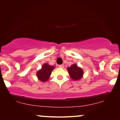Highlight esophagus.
<instances>
[{"label":"esophagus","instance_id":"1","mask_svg":"<svg viewBox=\"0 0 120 120\" xmlns=\"http://www.w3.org/2000/svg\"><path fill=\"white\" fill-rule=\"evenodd\" d=\"M64 67V64H61V65H59V68H63Z\"/></svg>","mask_w":120,"mask_h":120}]
</instances>
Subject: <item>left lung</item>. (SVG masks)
<instances>
[{
  "label": "left lung",
  "instance_id": "1",
  "mask_svg": "<svg viewBox=\"0 0 120 120\" xmlns=\"http://www.w3.org/2000/svg\"><path fill=\"white\" fill-rule=\"evenodd\" d=\"M68 70L70 77L73 80H78L82 78L83 72L82 68H79L76 64L72 65L68 68Z\"/></svg>",
  "mask_w": 120,
  "mask_h": 120
}]
</instances>
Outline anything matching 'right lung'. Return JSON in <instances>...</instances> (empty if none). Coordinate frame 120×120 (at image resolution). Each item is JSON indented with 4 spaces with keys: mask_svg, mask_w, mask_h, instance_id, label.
I'll return each instance as SVG.
<instances>
[{
    "mask_svg": "<svg viewBox=\"0 0 120 120\" xmlns=\"http://www.w3.org/2000/svg\"><path fill=\"white\" fill-rule=\"evenodd\" d=\"M54 68V66H50L47 64H45L43 65L41 69L37 72V76L40 81L42 82H45L49 79L52 73V71Z\"/></svg>",
    "mask_w": 120,
    "mask_h": 120,
    "instance_id": "add662e5",
    "label": "right lung"
}]
</instances>
